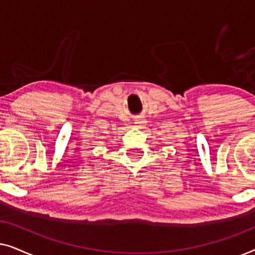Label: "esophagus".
<instances>
[{
	"label": "esophagus",
	"mask_w": 255,
	"mask_h": 255,
	"mask_svg": "<svg viewBox=\"0 0 255 255\" xmlns=\"http://www.w3.org/2000/svg\"><path fill=\"white\" fill-rule=\"evenodd\" d=\"M135 124H138V125L139 124H142V122L141 121H137V122H135Z\"/></svg>",
	"instance_id": "34e87169"
}]
</instances>
